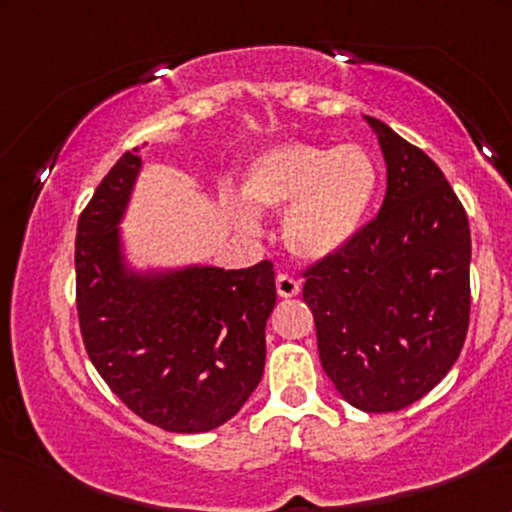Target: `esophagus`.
<instances>
[{
  "mask_svg": "<svg viewBox=\"0 0 512 512\" xmlns=\"http://www.w3.org/2000/svg\"><path fill=\"white\" fill-rule=\"evenodd\" d=\"M275 284H277V293L282 298H293L300 293V284L291 275H277Z\"/></svg>",
  "mask_w": 512,
  "mask_h": 512,
  "instance_id": "34e87169",
  "label": "esophagus"
}]
</instances>
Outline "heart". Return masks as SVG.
<instances>
[{"label":"heart","instance_id":"1","mask_svg":"<svg viewBox=\"0 0 512 512\" xmlns=\"http://www.w3.org/2000/svg\"><path fill=\"white\" fill-rule=\"evenodd\" d=\"M380 191V167L359 144L284 142L244 170L242 198L223 193L237 226L256 230L258 212H284L282 240L305 261L340 254L361 233Z\"/></svg>","mask_w":512,"mask_h":512}]
</instances>
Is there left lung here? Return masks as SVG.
Here are the masks:
<instances>
[{
	"mask_svg": "<svg viewBox=\"0 0 512 512\" xmlns=\"http://www.w3.org/2000/svg\"><path fill=\"white\" fill-rule=\"evenodd\" d=\"M387 195L340 254L305 270L303 300L335 389L363 412L408 408L459 359L471 314V228L440 167L366 116Z\"/></svg>",
	"mask_w": 512,
	"mask_h": 512,
	"instance_id": "left-lung-1",
	"label": "left lung"
}]
</instances>
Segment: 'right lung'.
I'll return each instance as SVG.
<instances>
[{
    "label": "right lung",
    "mask_w": 512,
    "mask_h": 512,
    "mask_svg": "<svg viewBox=\"0 0 512 512\" xmlns=\"http://www.w3.org/2000/svg\"><path fill=\"white\" fill-rule=\"evenodd\" d=\"M139 170V149L123 153L79 216L83 345L109 389L144 422L205 433L235 417L261 382L275 272L270 261L244 270L132 268L121 221Z\"/></svg>",
    "instance_id": "add662e5"
}]
</instances>
